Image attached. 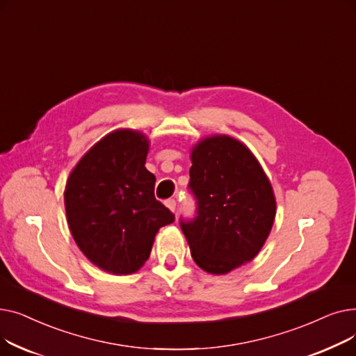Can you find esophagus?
I'll return each mask as SVG.
<instances>
[{
    "label": "esophagus",
    "instance_id": "1",
    "mask_svg": "<svg viewBox=\"0 0 356 356\" xmlns=\"http://www.w3.org/2000/svg\"><path fill=\"white\" fill-rule=\"evenodd\" d=\"M165 207L170 209L172 212H176V207H177V203H176V200L175 199H168V200H165Z\"/></svg>",
    "mask_w": 356,
    "mask_h": 356
}]
</instances>
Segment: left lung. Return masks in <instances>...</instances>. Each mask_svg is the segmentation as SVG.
Segmentation results:
<instances>
[{
	"mask_svg": "<svg viewBox=\"0 0 356 356\" xmlns=\"http://www.w3.org/2000/svg\"><path fill=\"white\" fill-rule=\"evenodd\" d=\"M191 160L197 216L180 227L203 271L228 274L266 244L277 208L273 186L251 149L229 136L199 140Z\"/></svg>",
	"mask_w": 356,
	"mask_h": 356,
	"instance_id": "8db88e82",
	"label": "left lung"
}]
</instances>
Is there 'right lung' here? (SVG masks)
Listing matches in <instances>:
<instances>
[{
  "label": "right lung",
  "mask_w": 356,
  "mask_h": 356,
  "mask_svg": "<svg viewBox=\"0 0 356 356\" xmlns=\"http://www.w3.org/2000/svg\"><path fill=\"white\" fill-rule=\"evenodd\" d=\"M148 148L140 131H112L88 149L66 181L72 236L92 264L111 274L138 271L159 229L175 220L154 197L156 176L145 168Z\"/></svg>",
  "instance_id": "add662e5"
}]
</instances>
